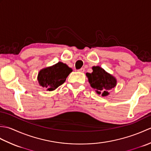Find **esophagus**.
<instances>
[{
    "mask_svg": "<svg viewBox=\"0 0 151 151\" xmlns=\"http://www.w3.org/2000/svg\"><path fill=\"white\" fill-rule=\"evenodd\" d=\"M84 70H85L84 68H81V69H78V72H81V73H84Z\"/></svg>",
    "mask_w": 151,
    "mask_h": 151,
    "instance_id": "34e87169",
    "label": "esophagus"
}]
</instances>
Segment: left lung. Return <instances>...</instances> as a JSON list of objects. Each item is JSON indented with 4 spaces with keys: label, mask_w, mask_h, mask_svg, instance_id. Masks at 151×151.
<instances>
[{
    "label": "left lung",
    "mask_w": 151,
    "mask_h": 151,
    "mask_svg": "<svg viewBox=\"0 0 151 151\" xmlns=\"http://www.w3.org/2000/svg\"><path fill=\"white\" fill-rule=\"evenodd\" d=\"M92 69L91 73L86 74L91 87L95 89L97 94L106 97L110 94L108 91L116 86L117 79L100 66L92 67Z\"/></svg>",
    "instance_id": "obj_1"
}]
</instances>
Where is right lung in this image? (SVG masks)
Listing matches in <instances>:
<instances>
[{"instance_id": "obj_1", "label": "right lung", "mask_w": 151, "mask_h": 151, "mask_svg": "<svg viewBox=\"0 0 151 151\" xmlns=\"http://www.w3.org/2000/svg\"><path fill=\"white\" fill-rule=\"evenodd\" d=\"M73 69L65 63L58 62L52 66L41 69L37 75L38 83L47 91H52L65 82Z\"/></svg>"}]
</instances>
